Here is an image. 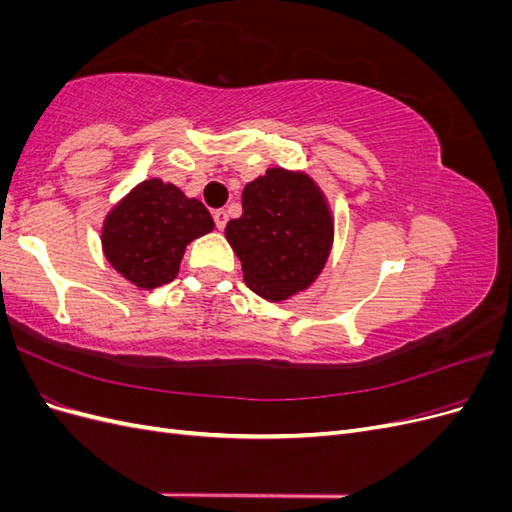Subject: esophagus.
I'll return each mask as SVG.
<instances>
[{"mask_svg": "<svg viewBox=\"0 0 512 512\" xmlns=\"http://www.w3.org/2000/svg\"><path fill=\"white\" fill-rule=\"evenodd\" d=\"M213 220H215V226H218L220 230H224V226H226V222H228V211H226V209L213 211Z\"/></svg>", "mask_w": 512, "mask_h": 512, "instance_id": "obj_1", "label": "esophagus"}]
</instances>
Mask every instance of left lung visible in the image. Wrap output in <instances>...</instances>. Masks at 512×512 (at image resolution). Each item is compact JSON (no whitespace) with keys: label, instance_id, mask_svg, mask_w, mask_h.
<instances>
[{"label":"left lung","instance_id":"obj_1","mask_svg":"<svg viewBox=\"0 0 512 512\" xmlns=\"http://www.w3.org/2000/svg\"><path fill=\"white\" fill-rule=\"evenodd\" d=\"M241 203V218L226 224V239L245 284L269 301L305 290L333 243V218L318 185L303 173L269 168L245 185Z\"/></svg>","mask_w":512,"mask_h":512}]
</instances>
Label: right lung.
Listing matches in <instances>:
<instances>
[{
    "mask_svg": "<svg viewBox=\"0 0 512 512\" xmlns=\"http://www.w3.org/2000/svg\"><path fill=\"white\" fill-rule=\"evenodd\" d=\"M213 230V218L196 198L173 183L147 179L106 215L104 256L138 288L173 282L185 245Z\"/></svg>",
    "mask_w": 512,
    "mask_h": 512,
    "instance_id": "obj_1",
    "label": "right lung"
}]
</instances>
